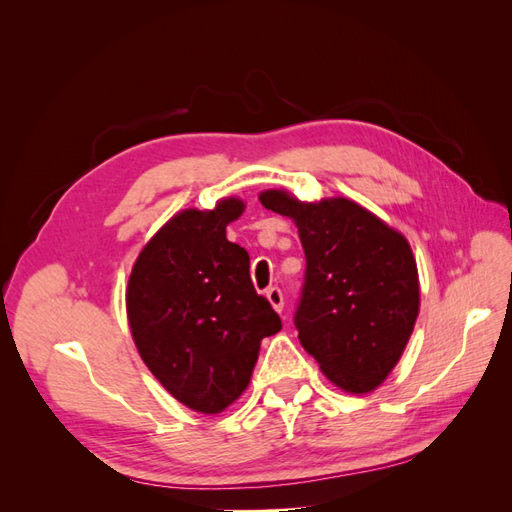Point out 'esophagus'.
Masks as SVG:
<instances>
[{"label":"esophagus","instance_id":"34e87169","mask_svg":"<svg viewBox=\"0 0 512 512\" xmlns=\"http://www.w3.org/2000/svg\"><path fill=\"white\" fill-rule=\"evenodd\" d=\"M267 299H269V303L273 305L275 312L282 314V309H284V294H282V290L277 288V286L269 288V290H267Z\"/></svg>","mask_w":512,"mask_h":512}]
</instances>
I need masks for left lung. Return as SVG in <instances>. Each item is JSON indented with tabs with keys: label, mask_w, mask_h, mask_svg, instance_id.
<instances>
[{
	"label": "left lung",
	"mask_w": 512,
	"mask_h": 512,
	"mask_svg": "<svg viewBox=\"0 0 512 512\" xmlns=\"http://www.w3.org/2000/svg\"><path fill=\"white\" fill-rule=\"evenodd\" d=\"M258 198L294 222L305 250L294 316L301 346L337 389L374 393L399 363L421 309L408 239L344 196L305 203L288 190H265Z\"/></svg>",
	"instance_id": "1"
}]
</instances>
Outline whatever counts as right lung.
<instances>
[{
    "instance_id": "add662e5",
    "label": "right lung",
    "mask_w": 512,
    "mask_h": 512,
    "mask_svg": "<svg viewBox=\"0 0 512 512\" xmlns=\"http://www.w3.org/2000/svg\"><path fill=\"white\" fill-rule=\"evenodd\" d=\"M245 203L175 213L138 254L126 312L143 363L179 404L220 414L252 380L262 337L282 320L256 294L250 256L226 239Z\"/></svg>"
}]
</instances>
